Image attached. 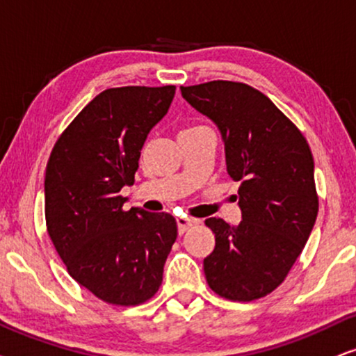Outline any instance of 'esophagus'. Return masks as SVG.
<instances>
[{"instance_id": "esophagus-1", "label": "esophagus", "mask_w": 356, "mask_h": 356, "mask_svg": "<svg viewBox=\"0 0 356 356\" xmlns=\"http://www.w3.org/2000/svg\"><path fill=\"white\" fill-rule=\"evenodd\" d=\"M177 230H179V235H184V233L187 232L188 227H192V223L195 222L193 218H188V217H177Z\"/></svg>"}]
</instances>
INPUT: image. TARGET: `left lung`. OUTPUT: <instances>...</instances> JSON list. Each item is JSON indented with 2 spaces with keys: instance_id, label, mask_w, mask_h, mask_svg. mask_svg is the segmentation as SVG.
Returning a JSON list of instances; mask_svg holds the SVG:
<instances>
[{
  "instance_id": "left-lung-1",
  "label": "left lung",
  "mask_w": 356,
  "mask_h": 356,
  "mask_svg": "<svg viewBox=\"0 0 356 356\" xmlns=\"http://www.w3.org/2000/svg\"><path fill=\"white\" fill-rule=\"evenodd\" d=\"M181 92L217 124L228 175L240 182V225L205 220L215 233L204 259L207 282L225 299L264 298L284 281L316 223L312 152L296 124L250 85L213 80Z\"/></svg>"
}]
</instances>
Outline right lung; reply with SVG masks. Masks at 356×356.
<instances>
[{"instance_id":"right-lung-1","label":"right lung","mask_w":356,"mask_h":356,"mask_svg":"<svg viewBox=\"0 0 356 356\" xmlns=\"http://www.w3.org/2000/svg\"><path fill=\"white\" fill-rule=\"evenodd\" d=\"M174 95V85L108 88L75 116L49 157V236L70 276L108 304L151 299L177 238L172 215L124 211L120 195L133 186L147 134Z\"/></svg>"}]
</instances>
